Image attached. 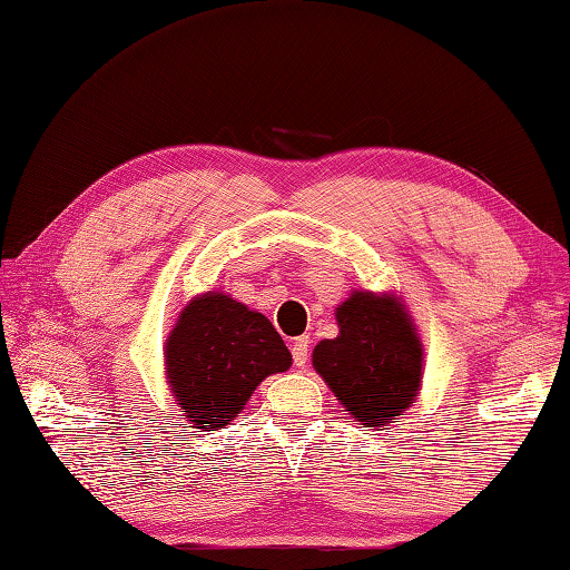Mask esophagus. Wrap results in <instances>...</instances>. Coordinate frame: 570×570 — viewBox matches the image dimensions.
<instances>
[{
	"label": "esophagus",
	"mask_w": 570,
	"mask_h": 570,
	"mask_svg": "<svg viewBox=\"0 0 570 570\" xmlns=\"http://www.w3.org/2000/svg\"><path fill=\"white\" fill-rule=\"evenodd\" d=\"M292 355H294V365L304 367L308 363V336H301L292 345Z\"/></svg>",
	"instance_id": "esophagus-1"
}]
</instances>
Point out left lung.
Here are the masks:
<instances>
[{"label":"left lung","instance_id":"8db88e82","mask_svg":"<svg viewBox=\"0 0 570 570\" xmlns=\"http://www.w3.org/2000/svg\"><path fill=\"white\" fill-rule=\"evenodd\" d=\"M338 338L314 348V367L365 428L390 425L417 395L422 345L393 296L353 294L336 311Z\"/></svg>","mask_w":570,"mask_h":570}]
</instances>
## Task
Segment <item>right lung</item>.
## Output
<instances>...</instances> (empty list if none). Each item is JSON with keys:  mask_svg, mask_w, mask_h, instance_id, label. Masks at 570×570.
<instances>
[{"mask_svg": "<svg viewBox=\"0 0 570 570\" xmlns=\"http://www.w3.org/2000/svg\"><path fill=\"white\" fill-rule=\"evenodd\" d=\"M165 363L177 405L209 432L237 417L266 375L288 371L292 353L269 318L225 294H205L177 318Z\"/></svg>", "mask_w": 570, "mask_h": 570, "instance_id": "right-lung-1", "label": "right lung"}]
</instances>
